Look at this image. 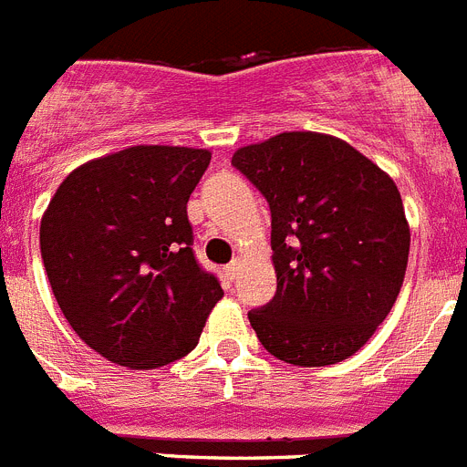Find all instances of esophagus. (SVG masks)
Instances as JSON below:
<instances>
[{
  "instance_id": "34e87169",
  "label": "esophagus",
  "mask_w": 467,
  "mask_h": 467,
  "mask_svg": "<svg viewBox=\"0 0 467 467\" xmlns=\"http://www.w3.org/2000/svg\"><path fill=\"white\" fill-rule=\"evenodd\" d=\"M238 269H241V260H238V257H236V260L226 265V274H229V278H236Z\"/></svg>"
}]
</instances>
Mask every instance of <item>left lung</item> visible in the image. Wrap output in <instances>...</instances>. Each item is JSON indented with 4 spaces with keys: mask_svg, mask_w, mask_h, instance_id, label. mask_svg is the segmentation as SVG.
<instances>
[{
    "mask_svg": "<svg viewBox=\"0 0 467 467\" xmlns=\"http://www.w3.org/2000/svg\"><path fill=\"white\" fill-rule=\"evenodd\" d=\"M272 210L276 295L248 312L269 354L293 366L352 357L392 309L411 231L397 184L330 134L283 131L234 153Z\"/></svg>",
    "mask_w": 467,
    "mask_h": 467,
    "instance_id": "1",
    "label": "left lung"
}]
</instances>
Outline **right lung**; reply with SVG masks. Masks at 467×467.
Segmentation results:
<instances>
[{"label":"right lung","instance_id":"1","mask_svg":"<svg viewBox=\"0 0 467 467\" xmlns=\"http://www.w3.org/2000/svg\"><path fill=\"white\" fill-rule=\"evenodd\" d=\"M213 153L130 146L79 165L39 224L54 297L79 340L149 370L198 345L222 285L193 257L186 202Z\"/></svg>","mask_w":467,"mask_h":467}]
</instances>
